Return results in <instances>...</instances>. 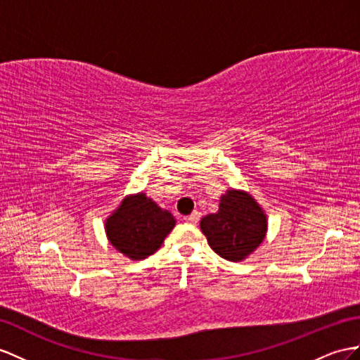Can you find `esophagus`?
<instances>
[{
    "label": "esophagus",
    "instance_id": "obj_1",
    "mask_svg": "<svg viewBox=\"0 0 360 360\" xmlns=\"http://www.w3.org/2000/svg\"><path fill=\"white\" fill-rule=\"evenodd\" d=\"M184 220H186L187 224L195 225V224H198V222H199V213H198V211H195V213H191L190 216H186V217H184Z\"/></svg>",
    "mask_w": 360,
    "mask_h": 360
}]
</instances>
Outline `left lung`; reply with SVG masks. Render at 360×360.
Segmentation results:
<instances>
[{
  "label": "left lung",
  "mask_w": 360,
  "mask_h": 360,
  "mask_svg": "<svg viewBox=\"0 0 360 360\" xmlns=\"http://www.w3.org/2000/svg\"><path fill=\"white\" fill-rule=\"evenodd\" d=\"M200 229L217 255L240 262L259 246L268 229L263 210L246 191L228 190L219 211L200 220Z\"/></svg>",
  "instance_id": "obj_1"
}]
</instances>
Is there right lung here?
Returning a JSON list of instances; mask_svg holds the SVG:
<instances>
[{"instance_id":"add662e5","label":"right lung","mask_w":360,"mask_h":360,"mask_svg":"<svg viewBox=\"0 0 360 360\" xmlns=\"http://www.w3.org/2000/svg\"><path fill=\"white\" fill-rule=\"evenodd\" d=\"M173 226L169 211L140 193L126 198L106 220V234L115 250L132 260H143L158 251Z\"/></svg>"}]
</instances>
